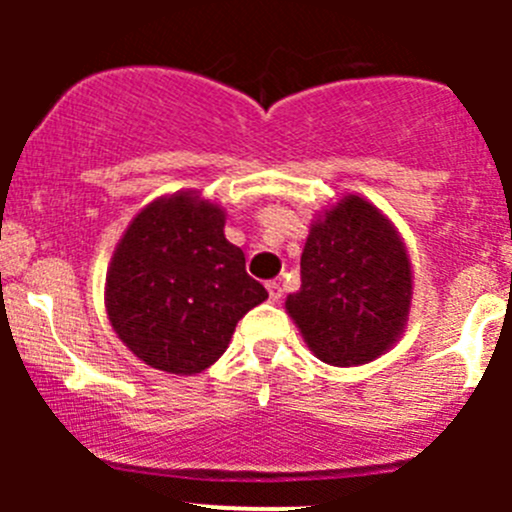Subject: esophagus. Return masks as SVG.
<instances>
[{"instance_id": "obj_1", "label": "esophagus", "mask_w": 512, "mask_h": 512, "mask_svg": "<svg viewBox=\"0 0 512 512\" xmlns=\"http://www.w3.org/2000/svg\"><path fill=\"white\" fill-rule=\"evenodd\" d=\"M267 294H270V302H280V297H282V287H280V282H267Z\"/></svg>"}]
</instances>
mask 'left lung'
<instances>
[{
    "label": "left lung",
    "mask_w": 512,
    "mask_h": 512,
    "mask_svg": "<svg viewBox=\"0 0 512 512\" xmlns=\"http://www.w3.org/2000/svg\"><path fill=\"white\" fill-rule=\"evenodd\" d=\"M299 272L302 287L285 307L327 364H366L404 332L409 255L389 220L364 198L347 195L312 225Z\"/></svg>",
    "instance_id": "8db88e82"
}]
</instances>
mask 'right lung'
<instances>
[{
  "instance_id": "right-lung-1",
  "label": "right lung",
  "mask_w": 512,
  "mask_h": 512,
  "mask_svg": "<svg viewBox=\"0 0 512 512\" xmlns=\"http://www.w3.org/2000/svg\"><path fill=\"white\" fill-rule=\"evenodd\" d=\"M223 227L218 205L180 193L141 210L113 252L108 319L153 369H208L223 356L237 322L267 299Z\"/></svg>"
}]
</instances>
